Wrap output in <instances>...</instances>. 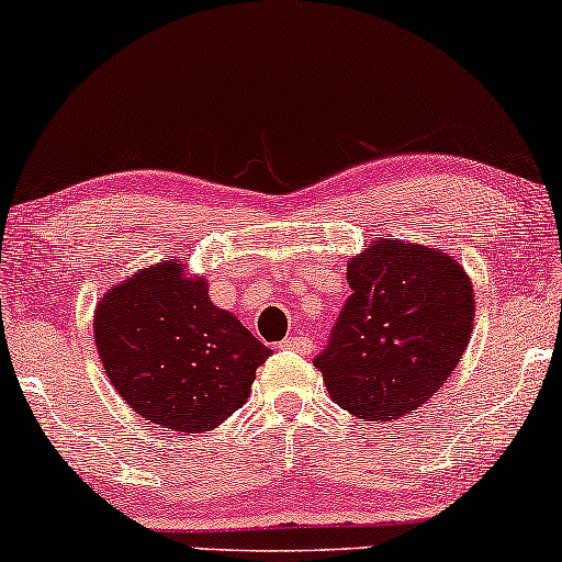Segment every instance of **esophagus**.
<instances>
[{"instance_id": "obj_1", "label": "esophagus", "mask_w": 562, "mask_h": 562, "mask_svg": "<svg viewBox=\"0 0 562 562\" xmlns=\"http://www.w3.org/2000/svg\"><path fill=\"white\" fill-rule=\"evenodd\" d=\"M279 348H281V351H293V353L308 356L311 353V341H308V338H303V336H289V338H283Z\"/></svg>"}]
</instances>
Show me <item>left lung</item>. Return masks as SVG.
I'll return each mask as SVG.
<instances>
[{"label": "left lung", "instance_id": "obj_1", "mask_svg": "<svg viewBox=\"0 0 562 562\" xmlns=\"http://www.w3.org/2000/svg\"><path fill=\"white\" fill-rule=\"evenodd\" d=\"M346 279L353 293L314 358L328 395L363 420L416 413L471 341V276L438 248L381 238L348 261Z\"/></svg>", "mask_w": 562, "mask_h": 562}]
</instances>
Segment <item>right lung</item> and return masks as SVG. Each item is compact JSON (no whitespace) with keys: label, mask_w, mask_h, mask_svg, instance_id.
I'll return each instance as SVG.
<instances>
[{"label":"right lung","mask_w":562,"mask_h":562,"mask_svg":"<svg viewBox=\"0 0 562 562\" xmlns=\"http://www.w3.org/2000/svg\"><path fill=\"white\" fill-rule=\"evenodd\" d=\"M94 344L128 406L183 436L234 416L271 356L241 321L211 303L204 276H189L177 259L136 271L101 296Z\"/></svg>","instance_id":"1"}]
</instances>
